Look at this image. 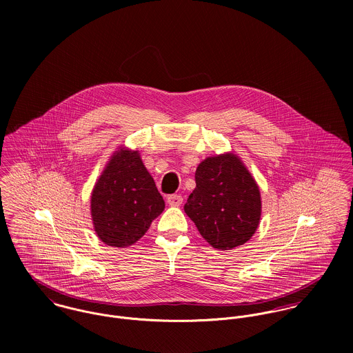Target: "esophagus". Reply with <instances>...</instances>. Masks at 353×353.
<instances>
[{"label": "esophagus", "instance_id": "34e87169", "mask_svg": "<svg viewBox=\"0 0 353 353\" xmlns=\"http://www.w3.org/2000/svg\"><path fill=\"white\" fill-rule=\"evenodd\" d=\"M167 202H168L171 206H179V205L183 202V199H182V196H179V194H171V196L167 197Z\"/></svg>", "mask_w": 353, "mask_h": 353}]
</instances>
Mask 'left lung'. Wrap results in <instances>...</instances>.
Listing matches in <instances>:
<instances>
[{"label": "left lung", "mask_w": 353, "mask_h": 353, "mask_svg": "<svg viewBox=\"0 0 353 353\" xmlns=\"http://www.w3.org/2000/svg\"><path fill=\"white\" fill-rule=\"evenodd\" d=\"M185 212L210 246L230 250L246 243L258 228L259 189L235 154L208 157L197 167Z\"/></svg>", "instance_id": "8db88e82"}]
</instances>
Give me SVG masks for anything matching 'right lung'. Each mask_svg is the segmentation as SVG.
<instances>
[{
	"instance_id": "right-lung-1",
	"label": "right lung",
	"mask_w": 353,
	"mask_h": 353,
	"mask_svg": "<svg viewBox=\"0 0 353 353\" xmlns=\"http://www.w3.org/2000/svg\"><path fill=\"white\" fill-rule=\"evenodd\" d=\"M164 206L139 152L125 148L112 154L91 196L95 231L114 248L136 243Z\"/></svg>"
}]
</instances>
